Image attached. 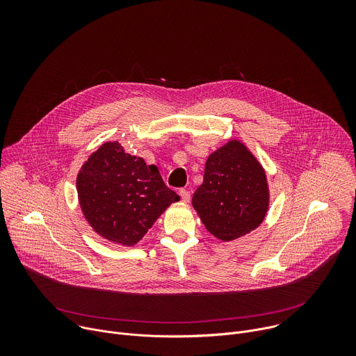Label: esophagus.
Listing matches in <instances>:
<instances>
[{"mask_svg":"<svg viewBox=\"0 0 356 356\" xmlns=\"http://www.w3.org/2000/svg\"><path fill=\"white\" fill-rule=\"evenodd\" d=\"M179 194H180V198L183 202H188L190 201V191L186 190V188H180L179 190Z\"/></svg>","mask_w":356,"mask_h":356,"instance_id":"esophagus-1","label":"esophagus"}]
</instances>
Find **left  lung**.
Masks as SVG:
<instances>
[{
  "mask_svg": "<svg viewBox=\"0 0 356 356\" xmlns=\"http://www.w3.org/2000/svg\"><path fill=\"white\" fill-rule=\"evenodd\" d=\"M193 207L207 231L224 242L262 224L269 207L266 173L243 143L232 139L209 156Z\"/></svg>",
  "mask_w": 356,
  "mask_h": 356,
  "instance_id": "8db88e82",
  "label": "left lung"
}]
</instances>
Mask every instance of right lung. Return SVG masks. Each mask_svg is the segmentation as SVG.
Returning <instances> with one entry per match:
<instances>
[{
  "mask_svg": "<svg viewBox=\"0 0 356 356\" xmlns=\"http://www.w3.org/2000/svg\"><path fill=\"white\" fill-rule=\"evenodd\" d=\"M81 211L103 238L132 246L180 197L158 168L132 156L118 142L101 145L77 175Z\"/></svg>",
  "mask_w": 356,
  "mask_h": 356,
  "instance_id": "right-lung-1",
  "label": "right lung"
}]
</instances>
